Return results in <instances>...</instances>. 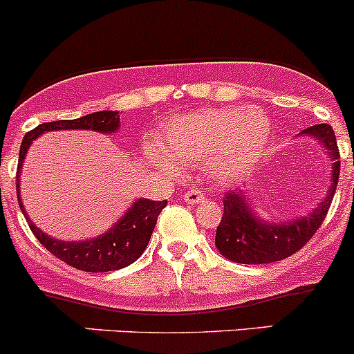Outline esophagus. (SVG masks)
I'll list each match as a JSON object with an SVG mask.
<instances>
[{
  "label": "esophagus",
  "instance_id": "34e87169",
  "mask_svg": "<svg viewBox=\"0 0 354 354\" xmlns=\"http://www.w3.org/2000/svg\"><path fill=\"white\" fill-rule=\"evenodd\" d=\"M183 201L188 202V204H198V202L204 201V194L197 188H188L187 194L183 195Z\"/></svg>",
  "mask_w": 354,
  "mask_h": 354
}]
</instances>
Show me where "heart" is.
I'll return each instance as SVG.
<instances>
[{
    "label": "heart",
    "mask_w": 354,
    "mask_h": 354,
    "mask_svg": "<svg viewBox=\"0 0 354 354\" xmlns=\"http://www.w3.org/2000/svg\"><path fill=\"white\" fill-rule=\"evenodd\" d=\"M272 133L268 118L257 109H207L176 115L164 128L162 149L153 147L152 159L162 169L174 171L171 159L181 166L204 164L219 180H232L249 169Z\"/></svg>",
    "instance_id": "b5f03b06"
}]
</instances>
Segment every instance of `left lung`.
I'll return each mask as SVG.
<instances>
[{"label":"left lung","instance_id":"left-lung-1","mask_svg":"<svg viewBox=\"0 0 354 354\" xmlns=\"http://www.w3.org/2000/svg\"><path fill=\"white\" fill-rule=\"evenodd\" d=\"M301 135L317 138L332 159V185L327 197L315 211L308 212L303 218L287 223H268L254 214L245 198V192L228 190L223 197L225 211L216 230V247L226 259L242 264H264L286 259L303 249L324 223L330 209L341 171L337 140L330 124L310 126Z\"/></svg>","mask_w":354,"mask_h":354}]
</instances>
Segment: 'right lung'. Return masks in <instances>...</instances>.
I'll list each match as a JSON object with an SVG mask.
<instances>
[{
  "label": "right lung",
  "instance_id": "add662e5",
  "mask_svg": "<svg viewBox=\"0 0 354 354\" xmlns=\"http://www.w3.org/2000/svg\"><path fill=\"white\" fill-rule=\"evenodd\" d=\"M119 128V112L102 111L93 114L82 115L79 119L71 121H53L44 122L27 133L22 140L19 153V166H17V198L19 205L29 223L30 232L34 233L37 240L53 254L55 257L67 263L68 266L82 270L90 273L114 272L124 266L135 263L143 254L145 247L149 245V240L156 228L157 218L160 211L166 207L167 201H149V198H140L131 207L128 209L124 216L112 226L104 235H98L97 239L82 240V242H65V240L51 239L50 235L37 228L29 218L20 202V169H22L24 159H26L27 149L30 143L43 135L44 131H55V129H91L98 133H114Z\"/></svg>",
  "mask_w": 354,
  "mask_h": 354
}]
</instances>
